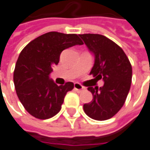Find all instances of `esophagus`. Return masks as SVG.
I'll list each match as a JSON object with an SVG mask.
<instances>
[{
    "label": "esophagus",
    "mask_w": 150,
    "mask_h": 150,
    "mask_svg": "<svg viewBox=\"0 0 150 150\" xmlns=\"http://www.w3.org/2000/svg\"><path fill=\"white\" fill-rule=\"evenodd\" d=\"M74 89H75L77 91H79V92H80V91H83L85 88H84L83 86H82L80 83H74Z\"/></svg>",
    "instance_id": "obj_1"
}]
</instances>
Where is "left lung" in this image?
Masks as SVG:
<instances>
[{"label": "left lung", "instance_id": "left-lung-1", "mask_svg": "<svg viewBox=\"0 0 150 150\" xmlns=\"http://www.w3.org/2000/svg\"><path fill=\"white\" fill-rule=\"evenodd\" d=\"M79 37L95 56L90 74L104 81L100 88L88 86L93 99L83 104V111L93 120H106L119 112L125 102L132 83V65L123 49L112 40L99 34Z\"/></svg>", "mask_w": 150, "mask_h": 150}]
</instances>
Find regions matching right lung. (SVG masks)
Segmentation results:
<instances>
[{"label":"right lung","instance_id":"1","mask_svg":"<svg viewBox=\"0 0 150 150\" xmlns=\"http://www.w3.org/2000/svg\"><path fill=\"white\" fill-rule=\"evenodd\" d=\"M83 42L76 34L51 31L29 42L19 54L13 71L18 99L27 112L40 120L54 117L61 109L65 96L73 83L57 85L49 78L58 65L61 52Z\"/></svg>","mask_w":150,"mask_h":150}]
</instances>
